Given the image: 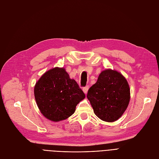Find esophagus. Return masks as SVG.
<instances>
[{"instance_id": "obj_1", "label": "esophagus", "mask_w": 159, "mask_h": 159, "mask_svg": "<svg viewBox=\"0 0 159 159\" xmlns=\"http://www.w3.org/2000/svg\"><path fill=\"white\" fill-rule=\"evenodd\" d=\"M88 89H89V86H88V85H87V86H85V87H84V88H83V91H84V93H85V94L87 93Z\"/></svg>"}]
</instances>
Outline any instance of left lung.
<instances>
[{
  "mask_svg": "<svg viewBox=\"0 0 159 159\" xmlns=\"http://www.w3.org/2000/svg\"><path fill=\"white\" fill-rule=\"evenodd\" d=\"M87 98L96 116L104 121L113 122L121 117L128 107L129 86L121 74L106 70L89 89Z\"/></svg>",
  "mask_w": 159,
  "mask_h": 159,
  "instance_id": "left-lung-1",
  "label": "left lung"
}]
</instances>
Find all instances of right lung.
<instances>
[{
	"label": "right lung",
	"instance_id": "right-lung-1",
	"mask_svg": "<svg viewBox=\"0 0 159 159\" xmlns=\"http://www.w3.org/2000/svg\"><path fill=\"white\" fill-rule=\"evenodd\" d=\"M34 96L40 112L53 121L70 117L76 105L85 97L65 69L59 68L48 71L41 77L34 87Z\"/></svg>",
	"mask_w": 159,
	"mask_h": 159
}]
</instances>
